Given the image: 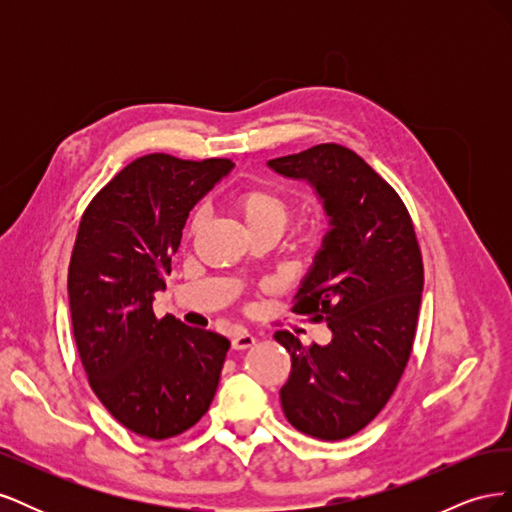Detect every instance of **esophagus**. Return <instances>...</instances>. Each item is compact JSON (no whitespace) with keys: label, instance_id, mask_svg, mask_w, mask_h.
<instances>
[{"label":"esophagus","instance_id":"esophagus-1","mask_svg":"<svg viewBox=\"0 0 512 512\" xmlns=\"http://www.w3.org/2000/svg\"><path fill=\"white\" fill-rule=\"evenodd\" d=\"M230 344L235 350H247V348H252L256 344V337L250 335L247 331H239L237 335H232Z\"/></svg>","mask_w":512,"mask_h":512}]
</instances>
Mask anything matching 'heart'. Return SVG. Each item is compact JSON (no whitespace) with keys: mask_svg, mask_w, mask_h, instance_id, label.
I'll list each match as a JSON object with an SVG mask.
<instances>
[{"mask_svg":"<svg viewBox=\"0 0 512 512\" xmlns=\"http://www.w3.org/2000/svg\"><path fill=\"white\" fill-rule=\"evenodd\" d=\"M235 207L241 215V220L247 230H260V228H275L284 230L290 207L282 194H277L271 188H247L235 198ZM203 215L196 213L192 220V228L200 226Z\"/></svg>","mask_w":512,"mask_h":512,"instance_id":"obj_1","label":"heart"}]
</instances>
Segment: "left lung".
<instances>
[{
	"label": "left lung",
	"mask_w": 512,
	"mask_h": 512,
	"mask_svg": "<svg viewBox=\"0 0 512 512\" xmlns=\"http://www.w3.org/2000/svg\"><path fill=\"white\" fill-rule=\"evenodd\" d=\"M267 166L312 185L329 218L292 312L324 320L333 337L307 348L275 333L292 361L282 410L307 436L344 440L374 421L404 374L421 307V250L406 205L354 151L316 145Z\"/></svg>",
	"instance_id": "1"
}]
</instances>
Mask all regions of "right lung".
<instances>
[{
	"label": "right lung",
	"instance_id": "right-lung-1",
	"mask_svg": "<svg viewBox=\"0 0 512 512\" xmlns=\"http://www.w3.org/2000/svg\"><path fill=\"white\" fill-rule=\"evenodd\" d=\"M232 166L143 156L104 185L79 224L68 269L76 348L104 408L143 438L179 436L218 391L228 339L158 320L151 303L190 211Z\"/></svg>",
	"mask_w": 512,
	"mask_h": 512
}]
</instances>
